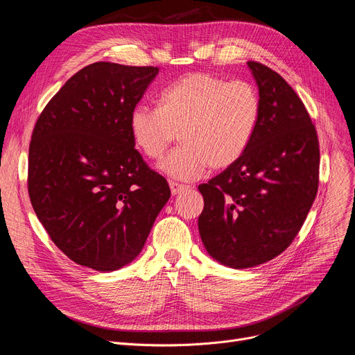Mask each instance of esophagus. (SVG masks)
Masks as SVG:
<instances>
[{
	"label": "esophagus",
	"instance_id": "1",
	"mask_svg": "<svg viewBox=\"0 0 355 355\" xmlns=\"http://www.w3.org/2000/svg\"><path fill=\"white\" fill-rule=\"evenodd\" d=\"M170 189H171V194L177 196V194H180V193H182L185 190H190L191 187H190V185H184V184H178V182L171 181L170 182Z\"/></svg>",
	"mask_w": 355,
	"mask_h": 355
}]
</instances>
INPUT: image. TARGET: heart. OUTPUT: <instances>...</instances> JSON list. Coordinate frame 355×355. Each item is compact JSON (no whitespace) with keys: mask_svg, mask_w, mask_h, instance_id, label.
<instances>
[{"mask_svg":"<svg viewBox=\"0 0 355 355\" xmlns=\"http://www.w3.org/2000/svg\"><path fill=\"white\" fill-rule=\"evenodd\" d=\"M260 119V98L245 80L227 82L210 73H190L162 90L158 107L138 105L129 115L130 135L149 159H159L180 134L182 145L159 170L191 181L226 170L248 151Z\"/></svg>","mask_w":355,"mask_h":355,"instance_id":"heart-1","label":"heart"}]
</instances>
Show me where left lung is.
I'll return each instance as SVG.
<instances>
[{
  "label": "left lung",
  "instance_id": "1",
  "mask_svg": "<svg viewBox=\"0 0 355 355\" xmlns=\"http://www.w3.org/2000/svg\"><path fill=\"white\" fill-rule=\"evenodd\" d=\"M248 66L260 98L254 138L236 164L198 185L202 245L234 269L262 265L292 243L320 181L318 135L302 101L270 67Z\"/></svg>",
  "mask_w": 355,
  "mask_h": 355
}]
</instances>
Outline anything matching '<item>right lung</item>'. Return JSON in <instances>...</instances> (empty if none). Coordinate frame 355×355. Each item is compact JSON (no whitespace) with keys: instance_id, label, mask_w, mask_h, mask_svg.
Returning <instances> with one entry per match:
<instances>
[{"instance_id":"obj_1","label":"right lung","mask_w":355,"mask_h":355,"mask_svg":"<svg viewBox=\"0 0 355 355\" xmlns=\"http://www.w3.org/2000/svg\"><path fill=\"white\" fill-rule=\"evenodd\" d=\"M157 74L153 66L89 64L33 129L31 206L53 243L80 266L112 272L132 262L171 196L129 129L130 112Z\"/></svg>"}]
</instances>
